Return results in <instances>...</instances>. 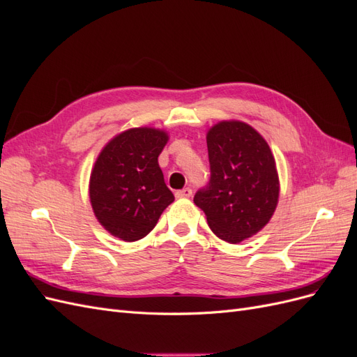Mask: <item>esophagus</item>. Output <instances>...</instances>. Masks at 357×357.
Listing matches in <instances>:
<instances>
[{"mask_svg": "<svg viewBox=\"0 0 357 357\" xmlns=\"http://www.w3.org/2000/svg\"><path fill=\"white\" fill-rule=\"evenodd\" d=\"M192 197V189L190 188H185L181 190H177L176 192V198L178 199H183V198H190Z\"/></svg>", "mask_w": 357, "mask_h": 357, "instance_id": "34e87169", "label": "esophagus"}]
</instances>
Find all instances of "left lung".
Returning <instances> with one entry per match:
<instances>
[{"instance_id":"1","label":"left lung","mask_w":357,"mask_h":357,"mask_svg":"<svg viewBox=\"0 0 357 357\" xmlns=\"http://www.w3.org/2000/svg\"><path fill=\"white\" fill-rule=\"evenodd\" d=\"M210 181L195 202L220 240L241 243L273 218L280 183L275 159L256 129L240 121H223L207 134Z\"/></svg>"}]
</instances>
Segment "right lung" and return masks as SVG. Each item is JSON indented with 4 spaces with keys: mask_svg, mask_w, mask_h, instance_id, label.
<instances>
[{
    "mask_svg": "<svg viewBox=\"0 0 357 357\" xmlns=\"http://www.w3.org/2000/svg\"><path fill=\"white\" fill-rule=\"evenodd\" d=\"M167 142L160 129L132 128L110 139L96 158L91 204L98 222L117 238H144L174 201L158 164Z\"/></svg>",
    "mask_w": 357,
    "mask_h": 357,
    "instance_id": "right-lung-1",
    "label": "right lung"
}]
</instances>
